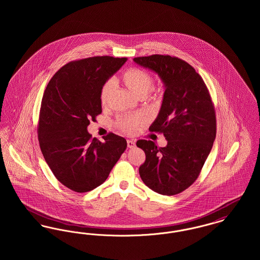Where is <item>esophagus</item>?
<instances>
[{
    "label": "esophagus",
    "instance_id": "34e87169",
    "mask_svg": "<svg viewBox=\"0 0 260 260\" xmlns=\"http://www.w3.org/2000/svg\"><path fill=\"white\" fill-rule=\"evenodd\" d=\"M126 144H127V147H128V148H134V147H136V141L133 140V139H127V140H126Z\"/></svg>",
    "mask_w": 260,
    "mask_h": 260
}]
</instances>
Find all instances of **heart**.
<instances>
[{
    "instance_id": "obj_1",
    "label": "heart",
    "mask_w": 260,
    "mask_h": 260,
    "mask_svg": "<svg viewBox=\"0 0 260 260\" xmlns=\"http://www.w3.org/2000/svg\"><path fill=\"white\" fill-rule=\"evenodd\" d=\"M121 79L125 87H127L132 92H134L136 95L140 98L144 96L148 92L154 83L152 75L138 67H131L126 69L121 76ZM113 88H114V83L111 80L105 82L101 87L99 100L102 106L107 105L113 91ZM144 123H145L144 116L141 114H136V115L120 117L116 122V125L122 132L132 135L136 133L139 125Z\"/></svg>"
}]
</instances>
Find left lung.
Here are the masks:
<instances>
[{
    "label": "left lung",
    "instance_id": "left-lung-1",
    "mask_svg": "<svg viewBox=\"0 0 260 260\" xmlns=\"http://www.w3.org/2000/svg\"><path fill=\"white\" fill-rule=\"evenodd\" d=\"M134 61L153 70L165 84L161 110L149 131L162 134L166 147L137 140L145 152L139 174L145 185L167 196L181 193L198 178L216 136L215 110L202 77L187 62L152 54Z\"/></svg>",
    "mask_w": 260,
    "mask_h": 260
}]
</instances>
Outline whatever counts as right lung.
I'll use <instances>...</instances> for the list:
<instances>
[{
    "label": "right lung",
    "instance_id": "1",
    "mask_svg": "<svg viewBox=\"0 0 260 260\" xmlns=\"http://www.w3.org/2000/svg\"><path fill=\"white\" fill-rule=\"evenodd\" d=\"M125 57L93 56L65 64L45 89L38 123L44 158L56 179L78 193L101 185L126 148V140L109 133L104 142L87 133L101 114L103 84Z\"/></svg>",
    "mask_w": 260,
    "mask_h": 260
}]
</instances>
